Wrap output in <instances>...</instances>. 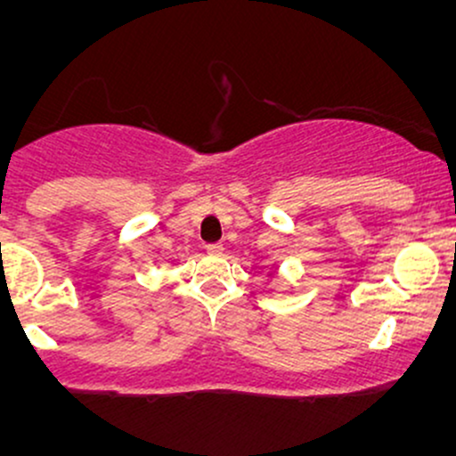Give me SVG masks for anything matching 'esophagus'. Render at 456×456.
Wrapping results in <instances>:
<instances>
[{
  "mask_svg": "<svg viewBox=\"0 0 456 456\" xmlns=\"http://www.w3.org/2000/svg\"><path fill=\"white\" fill-rule=\"evenodd\" d=\"M208 255H212V257H218V255H223V244H208L206 246Z\"/></svg>",
  "mask_w": 456,
  "mask_h": 456,
  "instance_id": "34e87169",
  "label": "esophagus"
}]
</instances>
